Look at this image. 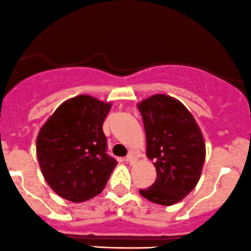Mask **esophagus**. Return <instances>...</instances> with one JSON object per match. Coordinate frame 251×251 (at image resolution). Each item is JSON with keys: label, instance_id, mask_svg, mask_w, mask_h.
Listing matches in <instances>:
<instances>
[{"label": "esophagus", "instance_id": "34e87169", "mask_svg": "<svg viewBox=\"0 0 251 251\" xmlns=\"http://www.w3.org/2000/svg\"><path fill=\"white\" fill-rule=\"evenodd\" d=\"M124 160H126L128 164H134L135 161H137V157H135L133 154H129V155H127V156H126V159H124Z\"/></svg>", "mask_w": 251, "mask_h": 251}]
</instances>
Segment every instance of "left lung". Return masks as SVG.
<instances>
[{"instance_id":"1","label":"left lung","mask_w":251,"mask_h":251,"mask_svg":"<svg viewBox=\"0 0 251 251\" xmlns=\"http://www.w3.org/2000/svg\"><path fill=\"white\" fill-rule=\"evenodd\" d=\"M147 135V155L156 180L139 190L144 199L171 206L196 187L206 157V145L195 118L177 100L155 95L138 104Z\"/></svg>"}]
</instances>
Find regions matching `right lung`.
I'll list each match as a JSON object with an SVG mask.
<instances>
[{"instance_id": "obj_1", "label": "right lung", "mask_w": 251, "mask_h": 251, "mask_svg": "<svg viewBox=\"0 0 251 251\" xmlns=\"http://www.w3.org/2000/svg\"><path fill=\"white\" fill-rule=\"evenodd\" d=\"M111 104L87 95L64 102L40 129L37 156L54 192L71 202L100 195L117 160L107 154L102 126Z\"/></svg>"}]
</instances>
